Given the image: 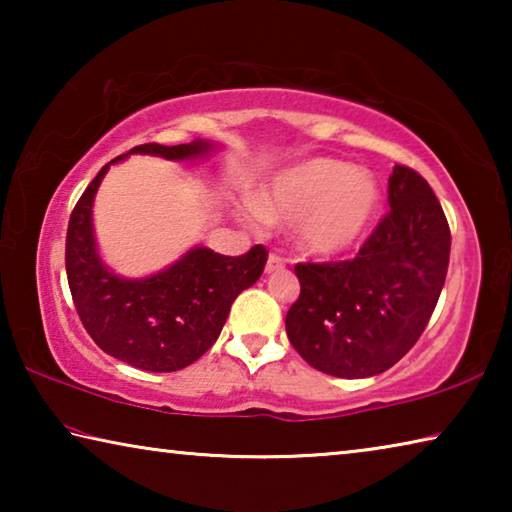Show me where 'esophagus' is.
I'll use <instances>...</instances> for the list:
<instances>
[{
  "label": "esophagus",
  "instance_id": "obj_1",
  "mask_svg": "<svg viewBox=\"0 0 512 512\" xmlns=\"http://www.w3.org/2000/svg\"><path fill=\"white\" fill-rule=\"evenodd\" d=\"M284 268V259L277 255V253H271L268 255V262H266V273H277L282 271Z\"/></svg>",
  "mask_w": 512,
  "mask_h": 512
}]
</instances>
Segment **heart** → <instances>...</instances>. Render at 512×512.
Returning <instances> with one entry per match:
<instances>
[{
	"mask_svg": "<svg viewBox=\"0 0 512 512\" xmlns=\"http://www.w3.org/2000/svg\"><path fill=\"white\" fill-rule=\"evenodd\" d=\"M379 201V185L368 171L334 158H309L277 173L259 194L253 216L298 223L305 253L336 257L368 235Z\"/></svg>",
	"mask_w": 512,
	"mask_h": 512,
	"instance_id": "b5f03b06",
	"label": "heart"
}]
</instances>
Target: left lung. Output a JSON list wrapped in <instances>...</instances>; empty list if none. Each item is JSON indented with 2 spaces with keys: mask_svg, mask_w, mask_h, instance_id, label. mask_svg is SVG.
<instances>
[{
  "mask_svg": "<svg viewBox=\"0 0 512 512\" xmlns=\"http://www.w3.org/2000/svg\"><path fill=\"white\" fill-rule=\"evenodd\" d=\"M388 205L354 259L296 264L300 296L287 314V336L325 375L361 379L395 366L443 291L452 235L429 183L395 164Z\"/></svg>",
  "mask_w": 512,
  "mask_h": 512,
  "instance_id": "left-lung-1",
  "label": "left lung"
}]
</instances>
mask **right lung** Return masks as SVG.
Listing matches in <instances>:
<instances>
[{"label": "right lung", "mask_w": 512, "mask_h": 512, "mask_svg": "<svg viewBox=\"0 0 512 512\" xmlns=\"http://www.w3.org/2000/svg\"><path fill=\"white\" fill-rule=\"evenodd\" d=\"M214 151L212 142L142 144L128 153L194 160ZM126 153V155H128ZM85 189L69 216L65 268L74 307L92 341L119 361L149 372H173L201 359L219 339L230 307L253 287L266 264V248L228 257L196 246L164 271L149 277L115 275L101 262L92 228V203L110 164Z\"/></svg>", "instance_id": "1"}]
</instances>
